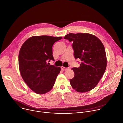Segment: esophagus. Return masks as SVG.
I'll use <instances>...</instances> for the list:
<instances>
[{
	"instance_id": "obj_1",
	"label": "esophagus",
	"mask_w": 123,
	"mask_h": 123,
	"mask_svg": "<svg viewBox=\"0 0 123 123\" xmlns=\"http://www.w3.org/2000/svg\"><path fill=\"white\" fill-rule=\"evenodd\" d=\"M62 69L63 70V71H66L67 70L69 69V68H65V67H62Z\"/></svg>"
}]
</instances>
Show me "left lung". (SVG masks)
Masks as SVG:
<instances>
[{
    "label": "left lung",
    "mask_w": 123,
    "mask_h": 123,
    "mask_svg": "<svg viewBox=\"0 0 123 123\" xmlns=\"http://www.w3.org/2000/svg\"><path fill=\"white\" fill-rule=\"evenodd\" d=\"M64 39L73 43L74 56L81 61L78 68H72L74 76L70 80L75 91L86 92L93 89L103 75L107 66L104 47L95 36L88 33H70Z\"/></svg>",
    "instance_id": "obj_1"
}]
</instances>
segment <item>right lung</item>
Here are the masks:
<instances>
[{"label": "right lung", "mask_w": 123, "mask_h": 123, "mask_svg": "<svg viewBox=\"0 0 123 123\" xmlns=\"http://www.w3.org/2000/svg\"><path fill=\"white\" fill-rule=\"evenodd\" d=\"M62 37L41 36L28 38L19 53L21 75L28 87L38 94H44L53 88L61 68L49 65L54 60L52 46Z\"/></svg>", "instance_id": "obj_1"}]
</instances>
